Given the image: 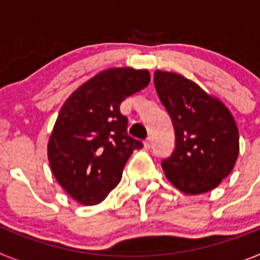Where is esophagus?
Instances as JSON below:
<instances>
[{
    "label": "esophagus",
    "instance_id": "34e87169",
    "mask_svg": "<svg viewBox=\"0 0 260 260\" xmlns=\"http://www.w3.org/2000/svg\"><path fill=\"white\" fill-rule=\"evenodd\" d=\"M144 147H146V148H151V138L148 137L146 139V141H144Z\"/></svg>",
    "mask_w": 260,
    "mask_h": 260
}]
</instances>
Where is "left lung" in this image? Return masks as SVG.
Here are the masks:
<instances>
[{"label":"left lung","instance_id":"1","mask_svg":"<svg viewBox=\"0 0 260 260\" xmlns=\"http://www.w3.org/2000/svg\"><path fill=\"white\" fill-rule=\"evenodd\" d=\"M153 82L176 134L173 152L161 161L165 176L185 194L215 189L229 176L240 151L233 116L221 102L182 75L155 71Z\"/></svg>","mask_w":260,"mask_h":260}]
</instances>
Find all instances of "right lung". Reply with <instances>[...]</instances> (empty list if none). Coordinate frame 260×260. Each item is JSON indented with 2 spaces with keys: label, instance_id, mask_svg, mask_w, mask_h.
<instances>
[{
  "label": "right lung",
  "instance_id": "right-lung-1",
  "mask_svg": "<svg viewBox=\"0 0 260 260\" xmlns=\"http://www.w3.org/2000/svg\"><path fill=\"white\" fill-rule=\"evenodd\" d=\"M147 70L99 73L62 105L48 143L50 169L70 197L98 204L118 185L133 151L143 143L127 134L119 105L150 83Z\"/></svg>",
  "mask_w": 260,
  "mask_h": 260
}]
</instances>
